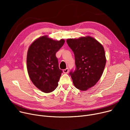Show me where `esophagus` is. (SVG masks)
Segmentation results:
<instances>
[{"mask_svg": "<svg viewBox=\"0 0 130 130\" xmlns=\"http://www.w3.org/2000/svg\"><path fill=\"white\" fill-rule=\"evenodd\" d=\"M69 69H68V68H67V69L63 70V72L65 74H67L68 73H69Z\"/></svg>", "mask_w": 130, "mask_h": 130, "instance_id": "esophagus-1", "label": "esophagus"}]
</instances>
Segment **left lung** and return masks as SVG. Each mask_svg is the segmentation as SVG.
<instances>
[{"label":"left lung","instance_id":"obj_1","mask_svg":"<svg viewBox=\"0 0 130 130\" xmlns=\"http://www.w3.org/2000/svg\"><path fill=\"white\" fill-rule=\"evenodd\" d=\"M66 42L74 54L76 65L69 74L77 89L86 91L96 84L103 74L106 64L103 46L90 36L68 39Z\"/></svg>","mask_w":130,"mask_h":130}]
</instances>
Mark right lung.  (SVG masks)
Listing matches in <instances>:
<instances>
[{
  "instance_id": "right-lung-1",
  "label": "right lung",
  "mask_w": 130,
  "mask_h": 130,
  "mask_svg": "<svg viewBox=\"0 0 130 130\" xmlns=\"http://www.w3.org/2000/svg\"><path fill=\"white\" fill-rule=\"evenodd\" d=\"M65 43L64 39L54 40L44 36L29 46L27 67L33 84L45 93H50L58 86L62 70L59 69L56 53Z\"/></svg>"
}]
</instances>
